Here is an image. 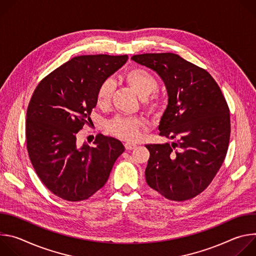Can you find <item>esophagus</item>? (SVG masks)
<instances>
[{
    "instance_id": "34e87169",
    "label": "esophagus",
    "mask_w": 256,
    "mask_h": 256,
    "mask_svg": "<svg viewBox=\"0 0 256 256\" xmlns=\"http://www.w3.org/2000/svg\"><path fill=\"white\" fill-rule=\"evenodd\" d=\"M124 147H126V150H134L136 147V144H132V142H126Z\"/></svg>"
}]
</instances>
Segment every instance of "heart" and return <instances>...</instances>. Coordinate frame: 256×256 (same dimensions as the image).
<instances>
[{
    "mask_svg": "<svg viewBox=\"0 0 256 256\" xmlns=\"http://www.w3.org/2000/svg\"><path fill=\"white\" fill-rule=\"evenodd\" d=\"M126 83L142 98L144 107L152 114H157L163 106L160 95L154 93L159 87L158 80L149 70L142 68H134L124 74ZM114 84L112 80L106 79L98 87L96 103L100 108H107L110 105ZM152 95L151 96L150 94ZM144 126V122L134 116H118L109 120L107 128L114 136L124 140H134L140 130Z\"/></svg>",
    "mask_w": 256,
    "mask_h": 256,
    "instance_id": "b5f03b06",
    "label": "heart"
}]
</instances>
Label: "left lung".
<instances>
[{"instance_id": "1", "label": "left lung", "mask_w": 256, "mask_h": 256, "mask_svg": "<svg viewBox=\"0 0 256 256\" xmlns=\"http://www.w3.org/2000/svg\"><path fill=\"white\" fill-rule=\"evenodd\" d=\"M132 60L164 81L168 105L159 134L177 140L172 144H146L150 152L146 181L167 200L194 198L210 186L225 160L231 132L227 101L204 68L178 54H142Z\"/></svg>"}]
</instances>
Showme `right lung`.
<instances>
[{
	"mask_svg": "<svg viewBox=\"0 0 256 256\" xmlns=\"http://www.w3.org/2000/svg\"><path fill=\"white\" fill-rule=\"evenodd\" d=\"M128 56H75L44 77L26 112V146L42 184L68 202L88 200L106 184L124 151L120 140L98 134L93 146L80 144L78 132L91 120L99 85Z\"/></svg>",
	"mask_w": 256,
	"mask_h": 256,
	"instance_id": "add662e5",
	"label": "right lung"
}]
</instances>
